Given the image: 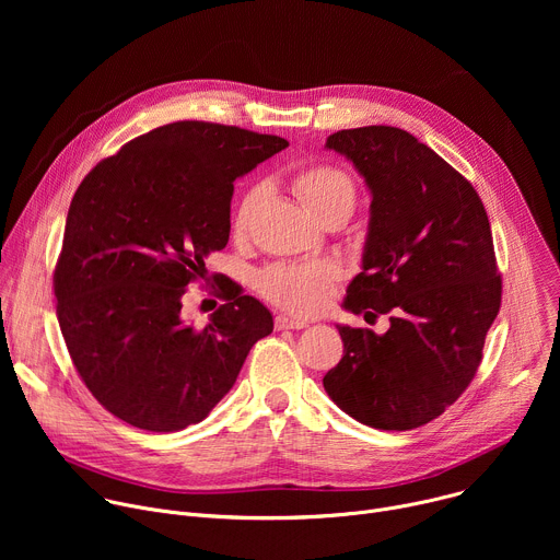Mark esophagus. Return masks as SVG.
Wrapping results in <instances>:
<instances>
[{
    "instance_id": "obj_1",
    "label": "esophagus",
    "mask_w": 560,
    "mask_h": 560,
    "mask_svg": "<svg viewBox=\"0 0 560 560\" xmlns=\"http://www.w3.org/2000/svg\"><path fill=\"white\" fill-rule=\"evenodd\" d=\"M275 328L277 330H303V328H307V322H303V318L288 316V314H279L275 318Z\"/></svg>"
}]
</instances>
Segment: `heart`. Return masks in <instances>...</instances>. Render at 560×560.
<instances>
[{
	"label": "heart",
	"instance_id": "heart-1",
	"mask_svg": "<svg viewBox=\"0 0 560 560\" xmlns=\"http://www.w3.org/2000/svg\"><path fill=\"white\" fill-rule=\"evenodd\" d=\"M292 192L299 201L318 219L350 217L357 203L354 179L335 164H307L290 175ZM264 199V186L246 190L242 201L236 203L232 217L234 234H246L253 217ZM341 281V268L332 261H310V264H272L255 277V285L264 299L292 312V314H316L322 312L335 294Z\"/></svg>",
	"mask_w": 560,
	"mask_h": 560
}]
</instances>
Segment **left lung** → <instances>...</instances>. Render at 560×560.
<instances>
[{"mask_svg": "<svg viewBox=\"0 0 560 560\" xmlns=\"http://www.w3.org/2000/svg\"><path fill=\"white\" fill-rule=\"evenodd\" d=\"M326 145L372 190L363 272L343 305L389 314V330L339 326L343 357L324 387L363 425L415 430L441 417L481 365L503 294L490 219L474 186L401 128L339 130Z\"/></svg>", "mask_w": 560, "mask_h": 560, "instance_id": "obj_1", "label": "left lung"}]
</instances>
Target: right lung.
Segmentation results:
<instances>
[{"label": "right lung", "instance_id": "1", "mask_svg": "<svg viewBox=\"0 0 560 560\" xmlns=\"http://www.w3.org/2000/svg\"><path fill=\"white\" fill-rule=\"evenodd\" d=\"M285 139L173 121L124 143L79 184L52 272L77 374L117 419L148 432L199 423L234 385L272 314L225 279L210 324L182 318L206 257L230 236L232 182Z\"/></svg>", "mask_w": 560, "mask_h": 560}]
</instances>
